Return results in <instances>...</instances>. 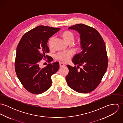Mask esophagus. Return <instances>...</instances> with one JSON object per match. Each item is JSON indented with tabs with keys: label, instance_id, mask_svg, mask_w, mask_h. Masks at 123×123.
<instances>
[{
	"label": "esophagus",
	"instance_id": "1",
	"mask_svg": "<svg viewBox=\"0 0 123 123\" xmlns=\"http://www.w3.org/2000/svg\"><path fill=\"white\" fill-rule=\"evenodd\" d=\"M65 66V65L63 64V63H62V62H60V67H64Z\"/></svg>",
	"mask_w": 123,
	"mask_h": 123
}]
</instances>
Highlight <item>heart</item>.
<instances>
[{
	"label": "heart",
	"instance_id": "b5f03b06",
	"mask_svg": "<svg viewBox=\"0 0 123 123\" xmlns=\"http://www.w3.org/2000/svg\"><path fill=\"white\" fill-rule=\"evenodd\" d=\"M62 37L64 39L65 42L68 44H71L74 40L75 36L74 34L69 31H65L62 33ZM54 37L52 36L50 38L49 41V46L51 47ZM72 56V53L70 52L67 53H59L56 55V58L63 62H67L70 60Z\"/></svg>",
	"mask_w": 123,
	"mask_h": 123
}]
</instances>
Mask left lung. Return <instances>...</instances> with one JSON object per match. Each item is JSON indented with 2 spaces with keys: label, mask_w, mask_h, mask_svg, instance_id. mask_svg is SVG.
Returning a JSON list of instances; mask_svg holds the SVG:
<instances>
[{
  "label": "left lung",
  "mask_w": 123,
  "mask_h": 123,
  "mask_svg": "<svg viewBox=\"0 0 123 123\" xmlns=\"http://www.w3.org/2000/svg\"><path fill=\"white\" fill-rule=\"evenodd\" d=\"M68 29L77 31L80 35L81 52L76 54L72 62L82 68L67 66L69 72L66 76L68 86L80 93H88L99 84L107 68L108 61L105 43L98 32L84 24L70 27Z\"/></svg>",
  "instance_id": "8db88e82"
}]
</instances>
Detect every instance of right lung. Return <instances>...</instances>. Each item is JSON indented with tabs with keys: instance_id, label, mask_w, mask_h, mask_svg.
Masks as SVG:
<instances>
[{
	"instance_id": "obj_1",
	"label": "right lung",
	"mask_w": 123,
	"mask_h": 123,
	"mask_svg": "<svg viewBox=\"0 0 123 123\" xmlns=\"http://www.w3.org/2000/svg\"><path fill=\"white\" fill-rule=\"evenodd\" d=\"M60 28L39 25L25 33L18 44L16 56L15 70L18 78L27 91L40 94L52 85L51 77L59 69V62L50 63L43 68L39 62L43 58L51 62L52 57L46 55L49 52L48 41Z\"/></svg>"
}]
</instances>
